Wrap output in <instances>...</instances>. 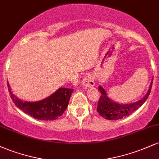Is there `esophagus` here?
Listing matches in <instances>:
<instances>
[{
  "instance_id": "1",
  "label": "esophagus",
  "mask_w": 159,
  "mask_h": 159,
  "mask_svg": "<svg viewBox=\"0 0 159 159\" xmlns=\"http://www.w3.org/2000/svg\"><path fill=\"white\" fill-rule=\"evenodd\" d=\"M83 84L84 86L87 87H93L95 84V81H94V78L93 76L91 74H88L85 76L83 80Z\"/></svg>"
}]
</instances>
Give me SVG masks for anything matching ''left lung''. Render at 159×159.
<instances>
[{
  "label": "left lung",
  "instance_id": "1",
  "mask_svg": "<svg viewBox=\"0 0 159 159\" xmlns=\"http://www.w3.org/2000/svg\"><path fill=\"white\" fill-rule=\"evenodd\" d=\"M152 85V81L150 84L148 92L141 100H139L137 102L130 104H119L114 102L107 97L105 91L101 86H99L98 90L102 95L98 99L96 111L103 118L109 120H117L129 116L132 113L139 108L148 98V96L151 92Z\"/></svg>",
  "mask_w": 159,
  "mask_h": 159
}]
</instances>
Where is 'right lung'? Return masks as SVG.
Here are the masks:
<instances>
[{
  "label": "right lung",
  "instance_id": "1",
  "mask_svg": "<svg viewBox=\"0 0 159 159\" xmlns=\"http://www.w3.org/2000/svg\"><path fill=\"white\" fill-rule=\"evenodd\" d=\"M10 97L15 105L25 114L41 120H54L63 114L68 106L69 98L73 89L61 88L49 97L39 102H23L18 98L10 90L7 82Z\"/></svg>",
  "mask_w": 159,
  "mask_h": 159
}]
</instances>
